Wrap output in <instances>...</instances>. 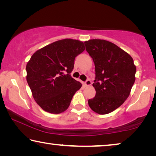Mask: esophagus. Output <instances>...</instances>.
Masks as SVG:
<instances>
[{
	"instance_id": "esophagus-1",
	"label": "esophagus",
	"mask_w": 156,
	"mask_h": 156,
	"mask_svg": "<svg viewBox=\"0 0 156 156\" xmlns=\"http://www.w3.org/2000/svg\"><path fill=\"white\" fill-rule=\"evenodd\" d=\"M91 84V82L90 80H89V79H88V80H87L85 81V83H84V85H85L86 87L90 86Z\"/></svg>"
}]
</instances>
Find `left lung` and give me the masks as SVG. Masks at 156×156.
<instances>
[{
	"instance_id": "1",
	"label": "left lung",
	"mask_w": 156,
	"mask_h": 156,
	"mask_svg": "<svg viewBox=\"0 0 156 156\" xmlns=\"http://www.w3.org/2000/svg\"><path fill=\"white\" fill-rule=\"evenodd\" d=\"M84 43L96 69L93 86L96 94L88 104L96 113L107 114L127 99L136 80V67L130 55L109 41L93 39Z\"/></svg>"
}]
</instances>
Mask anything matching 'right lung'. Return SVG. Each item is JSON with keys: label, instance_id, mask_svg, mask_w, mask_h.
<instances>
[{"label": "right lung", "instance_id": "obj_1", "mask_svg": "<svg viewBox=\"0 0 156 156\" xmlns=\"http://www.w3.org/2000/svg\"><path fill=\"white\" fill-rule=\"evenodd\" d=\"M84 50L83 42L63 39L36 51L26 66L27 81L34 100L47 112L67 109L82 84L71 76L74 60Z\"/></svg>", "mask_w": 156, "mask_h": 156}]
</instances>
